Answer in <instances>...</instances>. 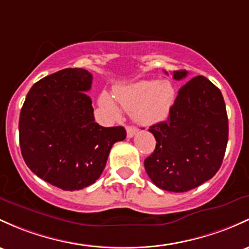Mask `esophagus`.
Instances as JSON below:
<instances>
[{
    "label": "esophagus",
    "mask_w": 249,
    "mask_h": 249,
    "mask_svg": "<svg viewBox=\"0 0 249 249\" xmlns=\"http://www.w3.org/2000/svg\"><path fill=\"white\" fill-rule=\"evenodd\" d=\"M126 133H127V137L131 138L137 133V130H136L133 126H126Z\"/></svg>",
    "instance_id": "esophagus-1"
}]
</instances>
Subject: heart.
<instances>
[{
	"mask_svg": "<svg viewBox=\"0 0 249 249\" xmlns=\"http://www.w3.org/2000/svg\"><path fill=\"white\" fill-rule=\"evenodd\" d=\"M114 99L104 92L99 104L113 117L119 114L118 104L131 110L136 122L142 125H152L168 117L175 103V89L169 81L142 80L127 86L114 89Z\"/></svg>",
	"mask_w": 249,
	"mask_h": 249,
	"instance_id": "b5f03b06",
	"label": "heart"
}]
</instances>
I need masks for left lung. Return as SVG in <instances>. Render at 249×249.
<instances>
[{
  "label": "left lung",
  "mask_w": 249,
  "mask_h": 249,
  "mask_svg": "<svg viewBox=\"0 0 249 249\" xmlns=\"http://www.w3.org/2000/svg\"><path fill=\"white\" fill-rule=\"evenodd\" d=\"M168 74V72H165ZM187 71H174L182 80ZM156 149L144 160L147 176L160 189L184 193L207 182L222 164L228 117L220 89L197 75L179 89L168 119L149 129Z\"/></svg>",
  "instance_id": "left-lung-1"
}]
</instances>
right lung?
Here are the masks:
<instances>
[{"label":"right lung","instance_id":"right-lung-1","mask_svg":"<svg viewBox=\"0 0 249 249\" xmlns=\"http://www.w3.org/2000/svg\"><path fill=\"white\" fill-rule=\"evenodd\" d=\"M92 74L65 68L45 76L29 89L18 120L21 154L43 181L62 190L93 184L106 165L111 147L126 138L123 126L95 123Z\"/></svg>","mask_w":249,"mask_h":249}]
</instances>
